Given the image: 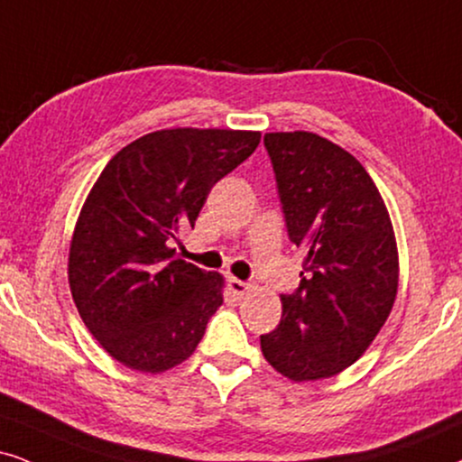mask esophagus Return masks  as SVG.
<instances>
[{"instance_id":"esophagus-1","label":"esophagus","mask_w":462,"mask_h":462,"mask_svg":"<svg viewBox=\"0 0 462 462\" xmlns=\"http://www.w3.org/2000/svg\"><path fill=\"white\" fill-rule=\"evenodd\" d=\"M227 288H230V291L236 296V299H241V296H245L251 290V285L247 282H241V279L236 277H230L227 279Z\"/></svg>"}]
</instances>
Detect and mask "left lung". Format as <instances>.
I'll list each match as a JSON object with an SVG mask.
<instances>
[{
  "mask_svg": "<svg viewBox=\"0 0 462 462\" xmlns=\"http://www.w3.org/2000/svg\"><path fill=\"white\" fill-rule=\"evenodd\" d=\"M290 241L305 251L300 285L282 296V322L262 354L291 382L352 366L386 324L399 290V251L383 198L352 153L313 132H271Z\"/></svg>",
  "mask_w": 462,
  "mask_h": 462,
  "instance_id": "1",
  "label": "left lung"
}]
</instances>
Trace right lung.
I'll return each instance as SVG.
<instances>
[{"instance_id":"add662e5","label":"right lung","mask_w":462,"mask_h":462,"mask_svg":"<svg viewBox=\"0 0 462 462\" xmlns=\"http://www.w3.org/2000/svg\"><path fill=\"white\" fill-rule=\"evenodd\" d=\"M260 138L157 130L121 149L97 177L69 243L68 282L85 326L121 365L163 373L194 354L224 302V277L177 258L172 243Z\"/></svg>"}]
</instances>
